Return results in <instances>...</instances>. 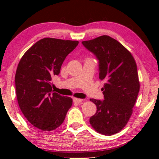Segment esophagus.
I'll use <instances>...</instances> for the list:
<instances>
[{
  "mask_svg": "<svg viewBox=\"0 0 159 159\" xmlns=\"http://www.w3.org/2000/svg\"><path fill=\"white\" fill-rule=\"evenodd\" d=\"M83 101V99H78V98H74V102L75 103H81V102Z\"/></svg>",
  "mask_w": 159,
  "mask_h": 159,
  "instance_id": "34e87169",
  "label": "esophagus"
}]
</instances>
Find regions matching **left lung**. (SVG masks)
Segmentation results:
<instances>
[{"instance_id": "left-lung-1", "label": "left lung", "mask_w": 159, "mask_h": 159, "mask_svg": "<svg viewBox=\"0 0 159 159\" xmlns=\"http://www.w3.org/2000/svg\"><path fill=\"white\" fill-rule=\"evenodd\" d=\"M82 44L99 60V78L105 82L102 88L104 100L90 99L97 111L90 117V123L99 133L114 134L127 124L138 98L139 81L136 62L121 43L109 36Z\"/></svg>"}]
</instances>
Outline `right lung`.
Masks as SVG:
<instances>
[{
  "label": "right lung",
  "mask_w": 159,
  "mask_h": 159,
  "mask_svg": "<svg viewBox=\"0 0 159 159\" xmlns=\"http://www.w3.org/2000/svg\"><path fill=\"white\" fill-rule=\"evenodd\" d=\"M79 44L77 41L45 38L24 54L15 74L19 107L29 123L42 131H52L64 122L72 99L53 93L52 77Z\"/></svg>",
  "instance_id": "1"
}]
</instances>
